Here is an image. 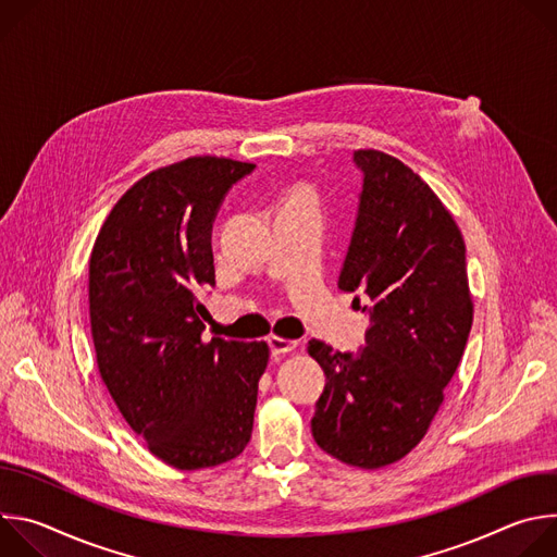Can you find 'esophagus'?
Wrapping results in <instances>:
<instances>
[{"label": "esophagus", "instance_id": "34e87169", "mask_svg": "<svg viewBox=\"0 0 557 557\" xmlns=\"http://www.w3.org/2000/svg\"><path fill=\"white\" fill-rule=\"evenodd\" d=\"M269 346H271V352H273V355H286V352H293V350L299 346V342H295V339H284V337L273 335V337H269Z\"/></svg>", "mask_w": 557, "mask_h": 557}]
</instances>
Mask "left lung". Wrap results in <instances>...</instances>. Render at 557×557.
<instances>
[{"label": "left lung", "mask_w": 557, "mask_h": 557, "mask_svg": "<svg viewBox=\"0 0 557 557\" xmlns=\"http://www.w3.org/2000/svg\"><path fill=\"white\" fill-rule=\"evenodd\" d=\"M355 163L363 191L339 288L370 297V329L357 355L308 342L326 374L310 428L333 458L379 469L428 434L462 359L473 301L462 233L430 185L379 149H357Z\"/></svg>", "instance_id": "8db88e82"}]
</instances>
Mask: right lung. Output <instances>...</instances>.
<instances>
[{"instance_id": "1", "label": "right lung", "mask_w": 557, "mask_h": 557, "mask_svg": "<svg viewBox=\"0 0 557 557\" xmlns=\"http://www.w3.org/2000/svg\"><path fill=\"white\" fill-rule=\"evenodd\" d=\"M253 163L191 156L136 181L112 207L90 253L97 363L127 425L163 462L194 471L251 441L267 342L202 339L215 284L211 226Z\"/></svg>"}]
</instances>
